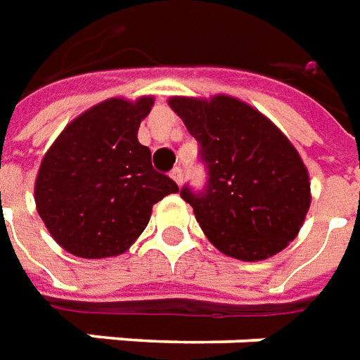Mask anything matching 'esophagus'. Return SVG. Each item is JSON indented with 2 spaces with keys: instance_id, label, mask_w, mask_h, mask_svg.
<instances>
[{
  "instance_id": "34e87169",
  "label": "esophagus",
  "mask_w": 360,
  "mask_h": 360,
  "mask_svg": "<svg viewBox=\"0 0 360 360\" xmlns=\"http://www.w3.org/2000/svg\"><path fill=\"white\" fill-rule=\"evenodd\" d=\"M170 178L174 180L176 184L180 186V184H182V182H184V170H182V168H180V167H176L174 170L170 172Z\"/></svg>"
}]
</instances>
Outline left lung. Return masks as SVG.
Wrapping results in <instances>:
<instances>
[{"mask_svg":"<svg viewBox=\"0 0 360 360\" xmlns=\"http://www.w3.org/2000/svg\"><path fill=\"white\" fill-rule=\"evenodd\" d=\"M170 108L200 143L201 192L182 188L209 242L242 262L289 246L310 207L308 170L271 120L234 96H170Z\"/></svg>","mask_w":360,"mask_h":360,"instance_id":"1","label":"left lung"}]
</instances>
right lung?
Listing matches in <instances>:
<instances>
[{
  "label": "right lung",
  "mask_w": 360,
  "mask_h": 360,
  "mask_svg": "<svg viewBox=\"0 0 360 360\" xmlns=\"http://www.w3.org/2000/svg\"><path fill=\"white\" fill-rule=\"evenodd\" d=\"M153 96L108 98L65 126L40 162L34 201L52 238L70 254H124L151 219L153 205L178 186L151 165L137 141Z\"/></svg>",
  "instance_id": "right-lung-1"
}]
</instances>
